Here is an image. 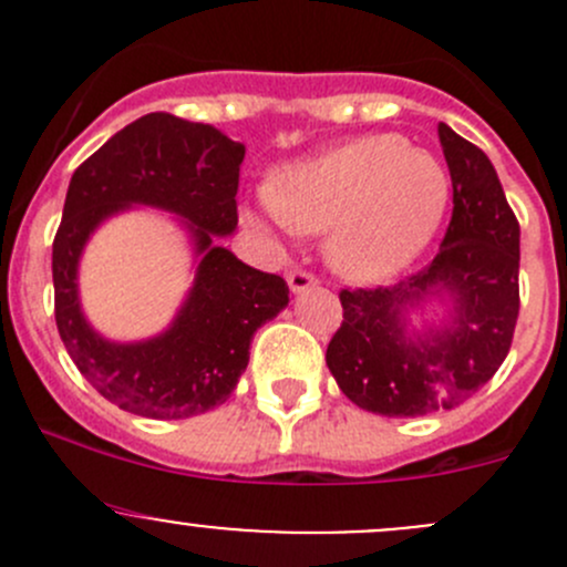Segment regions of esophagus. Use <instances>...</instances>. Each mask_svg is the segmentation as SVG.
<instances>
[{"mask_svg":"<svg viewBox=\"0 0 567 567\" xmlns=\"http://www.w3.org/2000/svg\"><path fill=\"white\" fill-rule=\"evenodd\" d=\"M288 285L293 293H305V290H312L318 285V279L312 277L310 271H301V268H293V271L288 274Z\"/></svg>","mask_w":567,"mask_h":567,"instance_id":"34e87169","label":"esophagus"}]
</instances>
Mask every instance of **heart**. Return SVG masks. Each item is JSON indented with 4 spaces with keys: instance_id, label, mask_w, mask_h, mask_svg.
I'll return each instance as SVG.
<instances>
[{
    "instance_id": "b5f03b06",
    "label": "heart",
    "mask_w": 567,
    "mask_h": 567,
    "mask_svg": "<svg viewBox=\"0 0 567 567\" xmlns=\"http://www.w3.org/2000/svg\"><path fill=\"white\" fill-rule=\"evenodd\" d=\"M450 205V173L400 134H370L279 169L247 219L279 238L326 233V260L359 285L392 279L433 241Z\"/></svg>"
}]
</instances>
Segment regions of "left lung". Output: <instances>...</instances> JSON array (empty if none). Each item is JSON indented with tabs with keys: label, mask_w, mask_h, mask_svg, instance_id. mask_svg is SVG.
<instances>
[{
	"label": "left lung",
	"mask_w": 567,
	"mask_h": 567,
	"mask_svg": "<svg viewBox=\"0 0 567 567\" xmlns=\"http://www.w3.org/2000/svg\"><path fill=\"white\" fill-rule=\"evenodd\" d=\"M453 177V219L431 266L392 288L342 290V326L326 348L337 386L359 409L422 416L455 409L505 362L518 318V221L494 164L439 123ZM439 303L445 316L410 323Z\"/></svg>",
	"instance_id": "left-lung-1"
}]
</instances>
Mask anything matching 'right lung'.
Instances as JSON below:
<instances>
[{"instance_id": "right-lung-1", "label": "right lung", "mask_w": 567, "mask_h": 567, "mask_svg": "<svg viewBox=\"0 0 567 567\" xmlns=\"http://www.w3.org/2000/svg\"><path fill=\"white\" fill-rule=\"evenodd\" d=\"M247 147L219 128L167 112L134 120L71 177L51 251L54 316L79 373L106 400L147 420H188L225 403L249 364L255 331L288 307V285L221 247L238 227ZM136 204L173 213L195 257V282L174 323L117 343L92 329L78 262L92 233Z\"/></svg>"}]
</instances>
